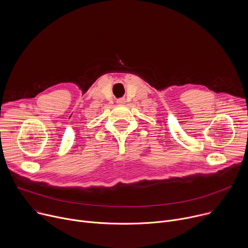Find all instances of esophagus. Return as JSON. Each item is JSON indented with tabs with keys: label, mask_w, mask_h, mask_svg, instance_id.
Here are the masks:
<instances>
[{
	"label": "esophagus",
	"mask_w": 248,
	"mask_h": 248,
	"mask_svg": "<svg viewBox=\"0 0 248 248\" xmlns=\"http://www.w3.org/2000/svg\"><path fill=\"white\" fill-rule=\"evenodd\" d=\"M119 103H121V104L124 103V100H119Z\"/></svg>",
	"instance_id": "esophagus-1"
}]
</instances>
